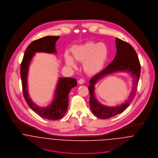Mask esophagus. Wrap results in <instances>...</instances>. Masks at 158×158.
I'll return each instance as SVG.
<instances>
[{
    "instance_id": "1",
    "label": "esophagus",
    "mask_w": 158,
    "mask_h": 158,
    "mask_svg": "<svg viewBox=\"0 0 158 158\" xmlns=\"http://www.w3.org/2000/svg\"><path fill=\"white\" fill-rule=\"evenodd\" d=\"M78 83H79L80 85H82V84H83L85 83V80H83V79H80L78 80Z\"/></svg>"
}]
</instances>
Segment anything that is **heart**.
I'll return each mask as SVG.
<instances>
[{
	"mask_svg": "<svg viewBox=\"0 0 158 158\" xmlns=\"http://www.w3.org/2000/svg\"><path fill=\"white\" fill-rule=\"evenodd\" d=\"M71 53L75 61L83 63V68L86 73L94 75L103 69L107 61L109 48L107 44L103 42H89L83 45L73 47L71 48ZM73 59L69 55H65L64 60L66 65L70 68H76V64Z\"/></svg>",
	"mask_w": 158,
	"mask_h": 158,
	"instance_id": "heart-1",
	"label": "heart"
}]
</instances>
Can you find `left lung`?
<instances>
[{"label":"left lung","instance_id":"left-lung-1","mask_svg":"<svg viewBox=\"0 0 158 158\" xmlns=\"http://www.w3.org/2000/svg\"><path fill=\"white\" fill-rule=\"evenodd\" d=\"M117 54L113 61L103 70L95 75L89 81L88 86L90 94L89 105L93 114L97 117L106 119L122 113L134 99L140 75V64L135 50L129 43L117 38L115 40ZM117 71L131 73L133 78V87L129 98L122 104L110 107L99 103L94 97V85L105 76Z\"/></svg>","mask_w":158,"mask_h":158}]
</instances>
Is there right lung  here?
<instances>
[{
    "instance_id": "right-lung-1",
    "label": "right lung",
    "mask_w": 158,
    "mask_h": 158,
    "mask_svg": "<svg viewBox=\"0 0 158 158\" xmlns=\"http://www.w3.org/2000/svg\"><path fill=\"white\" fill-rule=\"evenodd\" d=\"M60 36H45L31 43L25 50L21 64V78L23 94L26 102L31 110L41 117L48 120L62 118L68 110L69 93L77 85V80L72 78H60L53 102L46 107H41L34 103L30 98L27 89V75L29 65L36 52L56 53L55 43Z\"/></svg>"
}]
</instances>
